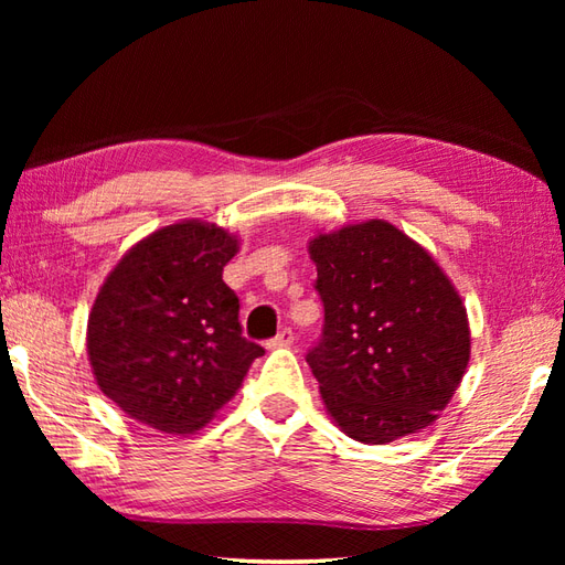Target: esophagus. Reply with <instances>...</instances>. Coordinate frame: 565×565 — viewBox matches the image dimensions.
Wrapping results in <instances>:
<instances>
[{
  "mask_svg": "<svg viewBox=\"0 0 565 565\" xmlns=\"http://www.w3.org/2000/svg\"><path fill=\"white\" fill-rule=\"evenodd\" d=\"M291 344H294V332H291V328H284L279 334H276L274 340L267 342L269 350H279V347H291Z\"/></svg>",
  "mask_w": 565,
  "mask_h": 565,
  "instance_id": "esophagus-1",
  "label": "esophagus"
}]
</instances>
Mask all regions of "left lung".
Returning a JSON list of instances; mask_svg holds the SVG:
<instances>
[{"label": "left lung", "mask_w": 565, "mask_h": 565, "mask_svg": "<svg viewBox=\"0 0 565 565\" xmlns=\"http://www.w3.org/2000/svg\"><path fill=\"white\" fill-rule=\"evenodd\" d=\"M326 328L306 362L347 437L388 444L429 427L471 356L459 291L435 257L388 221L308 243Z\"/></svg>", "instance_id": "obj_1"}]
</instances>
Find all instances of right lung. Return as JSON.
<instances>
[{"label": "right lung", "instance_id": "add662e5", "mask_svg": "<svg viewBox=\"0 0 565 565\" xmlns=\"http://www.w3.org/2000/svg\"><path fill=\"white\" fill-rule=\"evenodd\" d=\"M237 235L179 221L130 247L94 298L92 374L106 398L167 435H194L233 398L264 350L239 328L223 267Z\"/></svg>", "mask_w": 565, "mask_h": 565}]
</instances>
